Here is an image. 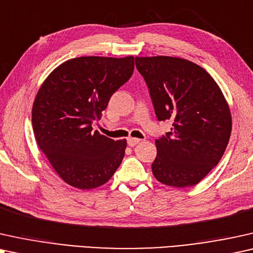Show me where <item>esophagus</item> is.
Returning a JSON list of instances; mask_svg holds the SVG:
<instances>
[{
  "label": "esophagus",
  "instance_id": "34e87169",
  "mask_svg": "<svg viewBox=\"0 0 253 253\" xmlns=\"http://www.w3.org/2000/svg\"><path fill=\"white\" fill-rule=\"evenodd\" d=\"M140 139H136V137H128V140H127V143H128L129 147H134L136 146L137 143L140 142Z\"/></svg>",
  "mask_w": 253,
  "mask_h": 253
}]
</instances>
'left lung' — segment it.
I'll list each match as a JSON object with an SVG mask.
<instances>
[{"mask_svg":"<svg viewBox=\"0 0 253 253\" xmlns=\"http://www.w3.org/2000/svg\"><path fill=\"white\" fill-rule=\"evenodd\" d=\"M160 121L172 128L155 141V178L173 187L198 184L224 154L231 134V113L220 86L204 68L172 56L135 58Z\"/></svg>","mask_w":253,"mask_h":253,"instance_id":"1","label":"left lung"}]
</instances>
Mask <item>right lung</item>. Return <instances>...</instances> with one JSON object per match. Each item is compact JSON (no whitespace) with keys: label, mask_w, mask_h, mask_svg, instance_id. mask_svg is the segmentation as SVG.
Returning <instances> with one entry per match:
<instances>
[{"label":"right lung","mask_w":253,"mask_h":253,"mask_svg":"<svg viewBox=\"0 0 253 253\" xmlns=\"http://www.w3.org/2000/svg\"><path fill=\"white\" fill-rule=\"evenodd\" d=\"M133 70V56H81L56 67L40 86L32 106L33 132L50 166L70 186H102L121 164L126 140L93 132L92 124Z\"/></svg>","instance_id":"add662e5"}]
</instances>
